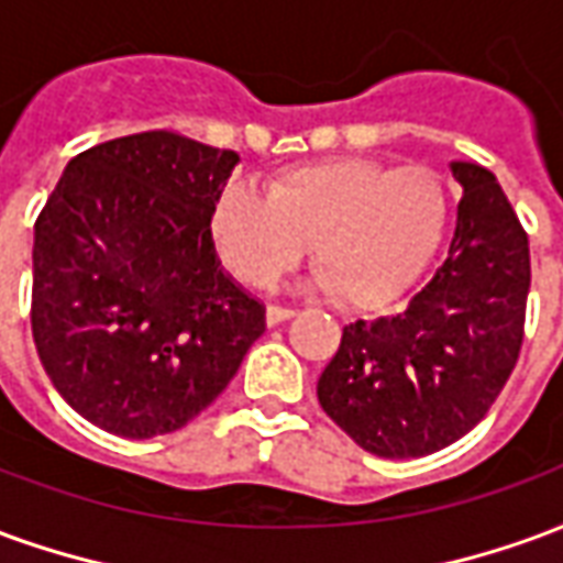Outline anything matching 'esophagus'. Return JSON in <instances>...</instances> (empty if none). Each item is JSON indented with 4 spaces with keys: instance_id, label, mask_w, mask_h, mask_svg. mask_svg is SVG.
<instances>
[{
    "instance_id": "esophagus-1",
    "label": "esophagus",
    "mask_w": 563,
    "mask_h": 563,
    "mask_svg": "<svg viewBox=\"0 0 563 563\" xmlns=\"http://www.w3.org/2000/svg\"><path fill=\"white\" fill-rule=\"evenodd\" d=\"M295 310L289 307H280V305H271L268 307V325H277V322H286V319H292Z\"/></svg>"
}]
</instances>
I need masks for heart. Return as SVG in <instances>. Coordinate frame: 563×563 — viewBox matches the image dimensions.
<instances>
[{
	"label": "heart",
	"mask_w": 563,
	"mask_h": 563,
	"mask_svg": "<svg viewBox=\"0 0 563 563\" xmlns=\"http://www.w3.org/2000/svg\"><path fill=\"white\" fill-rule=\"evenodd\" d=\"M446 220L449 192L434 168L341 156L271 174L265 196L225 186L210 210V241L246 286L280 280L310 241L331 301L379 310L419 280Z\"/></svg>",
	"instance_id": "b5f03b06"
}]
</instances>
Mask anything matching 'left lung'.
<instances>
[{
  "label": "left lung",
  "mask_w": 563,
  "mask_h": 563,
  "mask_svg": "<svg viewBox=\"0 0 563 563\" xmlns=\"http://www.w3.org/2000/svg\"><path fill=\"white\" fill-rule=\"evenodd\" d=\"M464 186L449 258L395 317L343 325L317 383L322 410L379 459L455 443L507 386L525 341L528 234L495 174L452 162Z\"/></svg>",
  "instance_id": "obj_1"
}]
</instances>
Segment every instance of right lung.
<instances>
[{
    "label": "right lung",
    "instance_id": "right-lung-1",
    "mask_svg": "<svg viewBox=\"0 0 563 563\" xmlns=\"http://www.w3.org/2000/svg\"><path fill=\"white\" fill-rule=\"evenodd\" d=\"M234 165L168 129L123 135L68 162L35 220L32 341L68 407L111 434L184 428L265 331L210 241Z\"/></svg>",
    "mask_w": 563,
    "mask_h": 563
}]
</instances>
